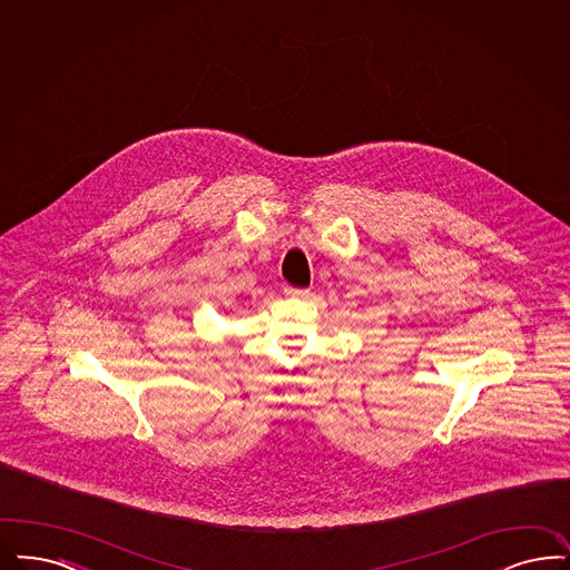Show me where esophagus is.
Listing matches in <instances>:
<instances>
[{
    "label": "esophagus",
    "instance_id": "esophagus-1",
    "mask_svg": "<svg viewBox=\"0 0 570 570\" xmlns=\"http://www.w3.org/2000/svg\"><path fill=\"white\" fill-rule=\"evenodd\" d=\"M285 295L289 297H306L308 289H297V287H285Z\"/></svg>",
    "mask_w": 570,
    "mask_h": 570
}]
</instances>
